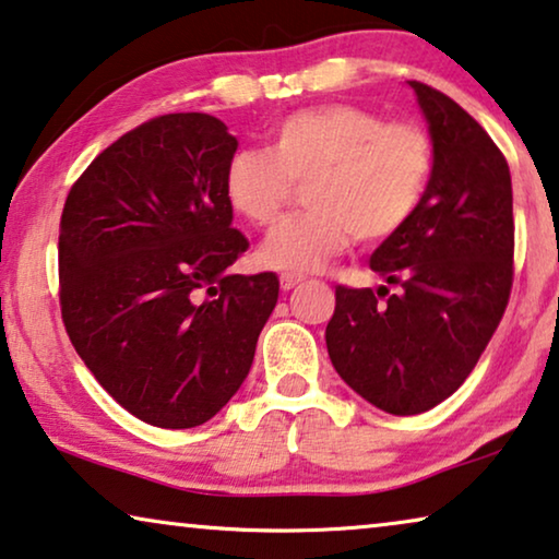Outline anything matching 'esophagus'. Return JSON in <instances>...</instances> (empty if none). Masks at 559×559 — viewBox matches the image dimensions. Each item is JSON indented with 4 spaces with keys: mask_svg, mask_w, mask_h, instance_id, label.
Returning <instances> with one entry per match:
<instances>
[{
    "mask_svg": "<svg viewBox=\"0 0 559 559\" xmlns=\"http://www.w3.org/2000/svg\"><path fill=\"white\" fill-rule=\"evenodd\" d=\"M299 282H302V277L299 274H282L280 277V287L285 289V293H289V289H295Z\"/></svg>",
    "mask_w": 559,
    "mask_h": 559,
    "instance_id": "obj_1",
    "label": "esophagus"
}]
</instances>
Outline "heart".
Instances as JSON below:
<instances>
[{"label": "heart", "instance_id": "obj_1", "mask_svg": "<svg viewBox=\"0 0 559 559\" xmlns=\"http://www.w3.org/2000/svg\"><path fill=\"white\" fill-rule=\"evenodd\" d=\"M433 143L414 123H385L358 105L330 103L272 126L266 151L241 148L224 171L229 206L270 229L305 186V206L264 241L260 262L285 274L320 272L350 247L380 245L414 219L433 179Z\"/></svg>", "mask_w": 559, "mask_h": 559}]
</instances>
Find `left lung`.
<instances>
[{
    "label": "left lung",
    "mask_w": 559,
    "mask_h": 559,
    "mask_svg": "<svg viewBox=\"0 0 559 559\" xmlns=\"http://www.w3.org/2000/svg\"><path fill=\"white\" fill-rule=\"evenodd\" d=\"M408 85L431 133V186L414 219L370 254L383 285L335 287L325 330L337 376L393 416L424 414L464 383L507 310L514 274L504 156L449 95Z\"/></svg>",
    "instance_id": "left-lung-1"
}]
</instances>
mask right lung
Here are the masks:
<instances>
[{
    "label": "right lung",
    "mask_w": 559,
    "mask_h": 559,
    "mask_svg": "<svg viewBox=\"0 0 559 559\" xmlns=\"http://www.w3.org/2000/svg\"><path fill=\"white\" fill-rule=\"evenodd\" d=\"M237 145L219 118L168 112L108 145L64 201V330L95 380L151 426L219 414L277 305V274L229 272L249 247L224 193Z\"/></svg>",
    "instance_id": "1"
}]
</instances>
